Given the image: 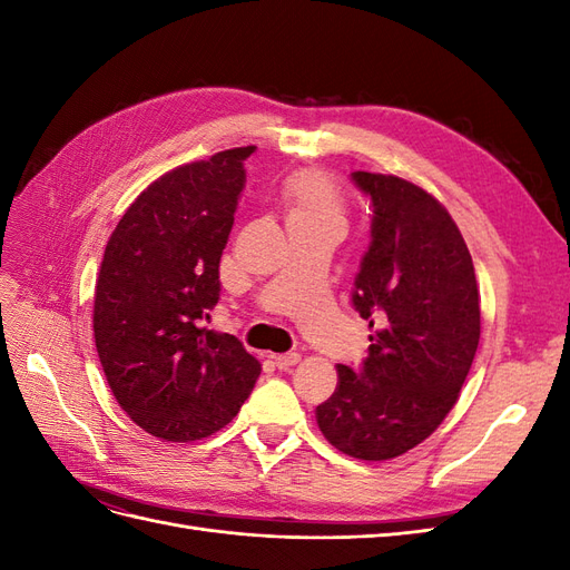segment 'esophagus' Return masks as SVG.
<instances>
[{
	"label": "esophagus",
	"instance_id": "34e87169",
	"mask_svg": "<svg viewBox=\"0 0 570 570\" xmlns=\"http://www.w3.org/2000/svg\"><path fill=\"white\" fill-rule=\"evenodd\" d=\"M273 364L278 366L281 371H289L292 366H297V364H299V354H297V352H289V354H278V356H273Z\"/></svg>",
	"mask_w": 570,
	"mask_h": 570
}]
</instances>
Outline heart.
<instances>
[{
  "mask_svg": "<svg viewBox=\"0 0 570 570\" xmlns=\"http://www.w3.org/2000/svg\"><path fill=\"white\" fill-rule=\"evenodd\" d=\"M289 220H340L342 206L333 183L321 174H299L283 193Z\"/></svg>",
  "mask_w": 570,
  "mask_h": 570,
  "instance_id": "1",
  "label": "heart"
}]
</instances>
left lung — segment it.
<instances>
[{
    "instance_id": "obj_1",
    "label": "left lung",
    "mask_w": 570,
    "mask_h": 570,
    "mask_svg": "<svg viewBox=\"0 0 570 570\" xmlns=\"http://www.w3.org/2000/svg\"><path fill=\"white\" fill-rule=\"evenodd\" d=\"M352 183L373 209L352 306L377 331L358 368L337 366V390L316 421L342 454L385 461L421 444L456 404L480 340L478 285L471 252L435 197L366 170Z\"/></svg>"
}]
</instances>
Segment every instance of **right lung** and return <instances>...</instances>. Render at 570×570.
<instances>
[{"label": "right lung", "instance_id": "right-lung-1", "mask_svg": "<svg viewBox=\"0 0 570 570\" xmlns=\"http://www.w3.org/2000/svg\"><path fill=\"white\" fill-rule=\"evenodd\" d=\"M256 147L185 164L137 197L101 258L95 342L120 409L168 442L209 438L252 394L262 364L204 325Z\"/></svg>", "mask_w": 570, "mask_h": 570}]
</instances>
